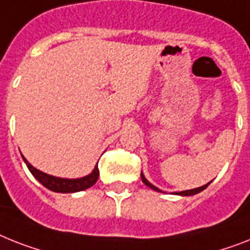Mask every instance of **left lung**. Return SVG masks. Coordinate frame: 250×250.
I'll use <instances>...</instances> for the list:
<instances>
[{"label": "left lung", "instance_id": "obj_1", "mask_svg": "<svg viewBox=\"0 0 250 250\" xmlns=\"http://www.w3.org/2000/svg\"><path fill=\"white\" fill-rule=\"evenodd\" d=\"M140 176H142V180H143V183H144V184H146V185H147V187H149L150 189H153V190L161 191L160 189H158V188H156V187H154V185H152V184H150L149 181H148L147 179H146V177H144V175H143V174H140ZM208 184H209V183H208ZM208 184L203 185V187L195 188V189H190V190H184V191H180V193H176V194H180V195H194V194H197V193H199V191L204 190V189H206V188L208 187Z\"/></svg>", "mask_w": 250, "mask_h": 250}]
</instances>
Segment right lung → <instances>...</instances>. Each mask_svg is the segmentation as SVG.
Instances as JSON below:
<instances>
[{
	"label": "right lung",
	"instance_id": "1",
	"mask_svg": "<svg viewBox=\"0 0 250 250\" xmlns=\"http://www.w3.org/2000/svg\"><path fill=\"white\" fill-rule=\"evenodd\" d=\"M24 161H25L26 166L33 174V176L36 177L41 184L44 185L47 189L56 191V193H75V191L88 189V188L96 184L98 176H100L98 166H96L92 174L85 177H82V179H60V177L51 176V175H47L42 171L37 170L36 167H33L25 158H24Z\"/></svg>",
	"mask_w": 250,
	"mask_h": 250
}]
</instances>
